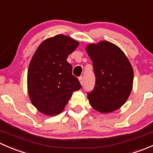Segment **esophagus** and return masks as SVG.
<instances>
[{
	"label": "esophagus",
	"instance_id": "esophagus-1",
	"mask_svg": "<svg viewBox=\"0 0 153 153\" xmlns=\"http://www.w3.org/2000/svg\"><path fill=\"white\" fill-rule=\"evenodd\" d=\"M79 81H80V83L81 84V85H83V84H84V77L83 76L79 77Z\"/></svg>",
	"mask_w": 153,
	"mask_h": 153
}]
</instances>
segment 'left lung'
<instances>
[{
	"instance_id": "obj_1",
	"label": "left lung",
	"mask_w": 153,
	"mask_h": 153,
	"mask_svg": "<svg viewBox=\"0 0 153 153\" xmlns=\"http://www.w3.org/2000/svg\"><path fill=\"white\" fill-rule=\"evenodd\" d=\"M86 52L92 61L95 84L87 93L90 105L102 113L119 109L132 91L133 69L119 47L108 41L89 44Z\"/></svg>"
}]
</instances>
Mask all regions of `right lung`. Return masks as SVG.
Here are the masks:
<instances>
[{"instance_id": "1", "label": "right lung", "mask_w": 153, "mask_h": 153, "mask_svg": "<svg viewBox=\"0 0 153 153\" xmlns=\"http://www.w3.org/2000/svg\"><path fill=\"white\" fill-rule=\"evenodd\" d=\"M79 44L58 35L43 41L29 64L27 84L32 104L41 112L55 115L62 112L72 95L81 88L67 59Z\"/></svg>"}]
</instances>
